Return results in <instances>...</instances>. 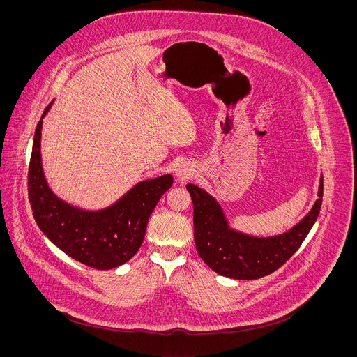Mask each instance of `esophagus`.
Returning a JSON list of instances; mask_svg holds the SVG:
<instances>
[{"instance_id": "esophagus-1", "label": "esophagus", "mask_w": 357, "mask_h": 357, "mask_svg": "<svg viewBox=\"0 0 357 357\" xmlns=\"http://www.w3.org/2000/svg\"><path fill=\"white\" fill-rule=\"evenodd\" d=\"M192 174H193V168H192L189 164L181 162V164L175 168V175H176V178H179V179H186V178H189Z\"/></svg>"}]
</instances>
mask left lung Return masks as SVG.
<instances>
[{
    "label": "left lung",
    "instance_id": "1",
    "mask_svg": "<svg viewBox=\"0 0 357 357\" xmlns=\"http://www.w3.org/2000/svg\"><path fill=\"white\" fill-rule=\"evenodd\" d=\"M193 202V237L197 254L215 273L234 280H257L278 270L308 236L321 211L324 176L311 211L289 230L259 237L230 226L220 203L195 183L186 185Z\"/></svg>",
    "mask_w": 357,
    "mask_h": 357
}]
</instances>
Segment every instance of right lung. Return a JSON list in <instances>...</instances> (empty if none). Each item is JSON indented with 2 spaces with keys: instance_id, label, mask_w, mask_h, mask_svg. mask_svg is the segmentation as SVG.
Instances as JSON below:
<instances>
[{
  "instance_id": "right-lung-1",
  "label": "right lung",
  "mask_w": 357,
  "mask_h": 357,
  "mask_svg": "<svg viewBox=\"0 0 357 357\" xmlns=\"http://www.w3.org/2000/svg\"><path fill=\"white\" fill-rule=\"evenodd\" d=\"M45 109L33 135L29 164V202L40 231L73 260L96 270L123 266L139 250L148 219L161 196L172 186L171 174L141 181L106 208H77L49 186L40 152Z\"/></svg>"
}]
</instances>
